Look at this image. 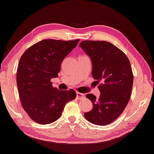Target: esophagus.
Here are the masks:
<instances>
[{
  "instance_id": "obj_1",
  "label": "esophagus",
  "mask_w": 154,
  "mask_h": 154,
  "mask_svg": "<svg viewBox=\"0 0 154 154\" xmlns=\"http://www.w3.org/2000/svg\"><path fill=\"white\" fill-rule=\"evenodd\" d=\"M85 97V95L81 94V93L79 92H76V98L79 100H81L82 98H84Z\"/></svg>"
}]
</instances>
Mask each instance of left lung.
<instances>
[{
    "instance_id": "obj_1",
    "label": "left lung",
    "mask_w": 154,
    "mask_h": 154,
    "mask_svg": "<svg viewBox=\"0 0 154 154\" xmlns=\"http://www.w3.org/2000/svg\"><path fill=\"white\" fill-rule=\"evenodd\" d=\"M79 46L91 59L92 76L96 80L100 95L86 97L93 109L85 113L87 121L99 125H108L118 118L130 100L133 85L130 62L122 50L106 41H82Z\"/></svg>"
}]
</instances>
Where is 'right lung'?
<instances>
[{
    "instance_id": "right-lung-1",
    "label": "right lung",
    "mask_w": 154,
    "mask_h": 154,
    "mask_svg": "<svg viewBox=\"0 0 154 154\" xmlns=\"http://www.w3.org/2000/svg\"><path fill=\"white\" fill-rule=\"evenodd\" d=\"M80 39H44L29 47L20 58L17 69L20 100L30 118L39 124H49L61 116L66 103L74 100V90L61 91L52 86L63 60Z\"/></svg>"
}]
</instances>
